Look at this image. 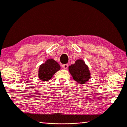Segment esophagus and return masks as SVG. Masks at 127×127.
Segmentation results:
<instances>
[{
  "label": "esophagus",
  "mask_w": 127,
  "mask_h": 127,
  "mask_svg": "<svg viewBox=\"0 0 127 127\" xmlns=\"http://www.w3.org/2000/svg\"><path fill=\"white\" fill-rule=\"evenodd\" d=\"M68 66V65L67 64H63V65H62V67H63L64 69H67Z\"/></svg>",
  "instance_id": "34e87169"
}]
</instances>
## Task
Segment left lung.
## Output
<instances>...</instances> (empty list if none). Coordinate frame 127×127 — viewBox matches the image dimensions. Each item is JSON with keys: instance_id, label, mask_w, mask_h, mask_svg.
Masks as SVG:
<instances>
[{"instance_id": "left-lung-1", "label": "left lung", "mask_w": 127, "mask_h": 127, "mask_svg": "<svg viewBox=\"0 0 127 127\" xmlns=\"http://www.w3.org/2000/svg\"><path fill=\"white\" fill-rule=\"evenodd\" d=\"M68 69L74 80L80 84H85L91 78L89 66L82 59H77L74 64L69 66Z\"/></svg>"}]
</instances>
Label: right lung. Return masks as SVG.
<instances>
[{
  "mask_svg": "<svg viewBox=\"0 0 127 127\" xmlns=\"http://www.w3.org/2000/svg\"><path fill=\"white\" fill-rule=\"evenodd\" d=\"M61 69V66L53 59H49L40 65L38 77L42 81H49L56 72Z\"/></svg>",
  "mask_w": 127,
  "mask_h": 127,
  "instance_id": "add662e5",
  "label": "right lung"
}]
</instances>
